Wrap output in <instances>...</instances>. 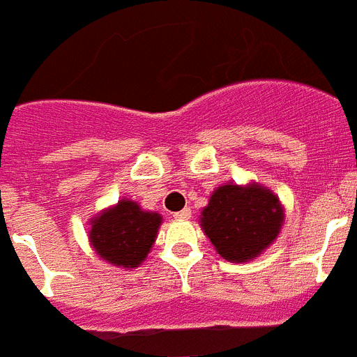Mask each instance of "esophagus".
Listing matches in <instances>:
<instances>
[{"mask_svg":"<svg viewBox=\"0 0 357 357\" xmlns=\"http://www.w3.org/2000/svg\"><path fill=\"white\" fill-rule=\"evenodd\" d=\"M174 218L176 220H188L190 218V208H183V211H179V213L174 214Z\"/></svg>","mask_w":357,"mask_h":357,"instance_id":"esophagus-1","label":"esophagus"}]
</instances>
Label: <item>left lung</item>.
I'll return each instance as SVG.
<instances>
[{"mask_svg": "<svg viewBox=\"0 0 357 357\" xmlns=\"http://www.w3.org/2000/svg\"><path fill=\"white\" fill-rule=\"evenodd\" d=\"M199 222L220 257L248 262L277 240L284 208L279 198L259 183L222 185L211 194Z\"/></svg>", "mask_w": 357, "mask_h": 357, "instance_id": "left-lung-1", "label": "left lung"}]
</instances>
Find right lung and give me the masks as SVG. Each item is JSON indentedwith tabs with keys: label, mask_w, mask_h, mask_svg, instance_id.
Wrapping results in <instances>:
<instances>
[{
	"label": "right lung",
	"mask_w": 357,
	"mask_h": 357,
	"mask_svg": "<svg viewBox=\"0 0 357 357\" xmlns=\"http://www.w3.org/2000/svg\"><path fill=\"white\" fill-rule=\"evenodd\" d=\"M161 222V214L143 211L132 199H121L91 220L89 242L106 262L137 268L150 253Z\"/></svg>",
	"instance_id": "add662e5"
}]
</instances>
